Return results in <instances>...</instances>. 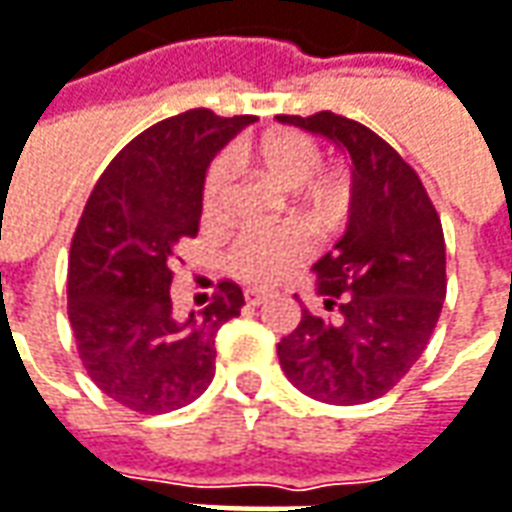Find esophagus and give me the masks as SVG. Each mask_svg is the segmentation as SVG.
<instances>
[{
	"label": "esophagus",
	"mask_w": 512,
	"mask_h": 512,
	"mask_svg": "<svg viewBox=\"0 0 512 512\" xmlns=\"http://www.w3.org/2000/svg\"><path fill=\"white\" fill-rule=\"evenodd\" d=\"M269 298H272V292H269V289H257V286L246 289V301H249L252 307H260V304H266Z\"/></svg>",
	"instance_id": "esophagus-1"
}]
</instances>
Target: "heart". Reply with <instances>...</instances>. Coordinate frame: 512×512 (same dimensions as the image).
I'll return each mask as SVG.
<instances>
[{"instance_id": "obj_1", "label": "heart", "mask_w": 512, "mask_h": 512, "mask_svg": "<svg viewBox=\"0 0 512 512\" xmlns=\"http://www.w3.org/2000/svg\"><path fill=\"white\" fill-rule=\"evenodd\" d=\"M231 159L263 167L278 185L289 191L313 185L324 167V153L316 138L292 130L249 141L231 150ZM228 194H231V162L220 156L208 165L202 179V214L208 223H217L226 214ZM307 208L318 223H333L342 214V196L336 191H316L307 199ZM310 255H313V240L301 226L246 228L231 243L228 266L234 275L252 284L269 286L292 275L304 260H310Z\"/></svg>"}]
</instances>
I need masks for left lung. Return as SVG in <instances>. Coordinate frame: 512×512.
<instances>
[{
	"label": "left lung",
	"mask_w": 512,
	"mask_h": 512,
	"mask_svg": "<svg viewBox=\"0 0 512 512\" xmlns=\"http://www.w3.org/2000/svg\"><path fill=\"white\" fill-rule=\"evenodd\" d=\"M336 141L353 162L345 237L318 260L324 310L301 313L281 339L286 379L330 406L388 394L423 356L446 298V243L435 205L414 167L365 124L336 115H278Z\"/></svg>",
	"instance_id": "obj_1"
}]
</instances>
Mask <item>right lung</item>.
<instances>
[{
  "instance_id": "add662e5",
  "label": "right lung",
  "mask_w": 512,
  "mask_h": 512,
  "mask_svg": "<svg viewBox=\"0 0 512 512\" xmlns=\"http://www.w3.org/2000/svg\"><path fill=\"white\" fill-rule=\"evenodd\" d=\"M252 121L211 109L165 118L109 162L86 199L69 252V324L86 374L121 406L165 414L214 379L217 330L240 316L243 289L223 281L205 310L176 318L173 263L199 231L214 153Z\"/></svg>"
}]
</instances>
